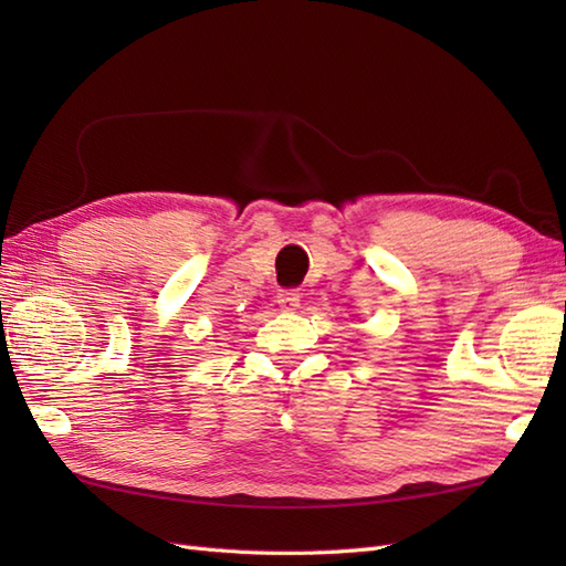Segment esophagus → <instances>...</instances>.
Masks as SVG:
<instances>
[{"label":"esophagus","instance_id":"esophagus-1","mask_svg":"<svg viewBox=\"0 0 566 566\" xmlns=\"http://www.w3.org/2000/svg\"><path fill=\"white\" fill-rule=\"evenodd\" d=\"M298 302H302V296H298V292H294V290H282L280 294H276V304H280V308H284V311H294L298 306Z\"/></svg>","mask_w":566,"mask_h":566}]
</instances>
